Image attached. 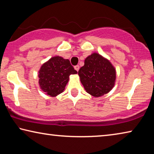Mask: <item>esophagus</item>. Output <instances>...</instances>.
I'll return each instance as SVG.
<instances>
[{"label":"esophagus","mask_w":154,"mask_h":154,"mask_svg":"<svg viewBox=\"0 0 154 154\" xmlns=\"http://www.w3.org/2000/svg\"><path fill=\"white\" fill-rule=\"evenodd\" d=\"M74 68L77 71H79V65H76V66H74Z\"/></svg>","instance_id":"esophagus-1"}]
</instances>
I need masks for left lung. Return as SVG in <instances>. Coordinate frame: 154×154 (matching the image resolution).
<instances>
[{"label": "left lung", "mask_w": 154, "mask_h": 154, "mask_svg": "<svg viewBox=\"0 0 154 154\" xmlns=\"http://www.w3.org/2000/svg\"><path fill=\"white\" fill-rule=\"evenodd\" d=\"M78 75L85 91L94 97L109 93L116 83L115 67L108 59L95 52L85 59Z\"/></svg>", "instance_id": "obj_1"}]
</instances>
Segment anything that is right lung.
<instances>
[{
	"label": "right lung",
	"instance_id": "add662e5",
	"mask_svg": "<svg viewBox=\"0 0 154 154\" xmlns=\"http://www.w3.org/2000/svg\"><path fill=\"white\" fill-rule=\"evenodd\" d=\"M77 73L69 60L54 56L41 66L38 72V84L45 94L56 97L63 92L70 75Z\"/></svg>",
	"mask_w": 154,
	"mask_h": 154
}]
</instances>
